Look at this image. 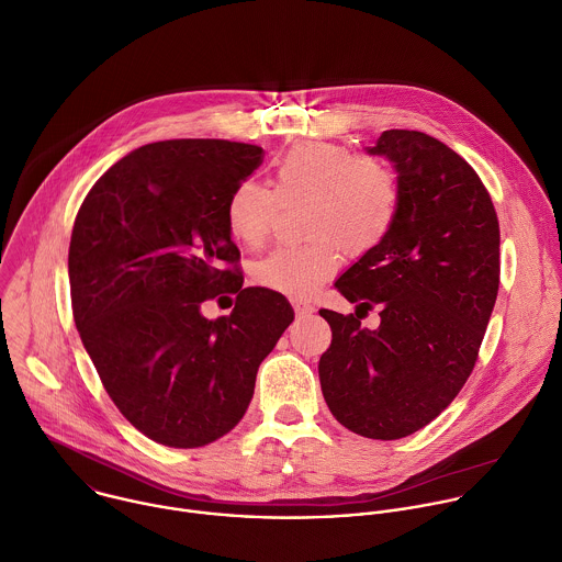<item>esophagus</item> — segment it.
Listing matches in <instances>:
<instances>
[{"label":"esophagus","instance_id":"obj_1","mask_svg":"<svg viewBox=\"0 0 562 562\" xmlns=\"http://www.w3.org/2000/svg\"><path fill=\"white\" fill-rule=\"evenodd\" d=\"M294 310H296L299 318H307V316L314 314V307L310 303H303V301H294Z\"/></svg>","mask_w":562,"mask_h":562}]
</instances>
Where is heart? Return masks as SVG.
Instances as JSON below:
<instances>
[{"instance_id":"obj_1","label":"heart","mask_w":562,"mask_h":562,"mask_svg":"<svg viewBox=\"0 0 562 562\" xmlns=\"http://www.w3.org/2000/svg\"><path fill=\"white\" fill-rule=\"evenodd\" d=\"M274 192L277 199L257 182L237 184L226 200V228L235 241L255 250L270 235L277 200L307 202L303 233L312 239L277 248L252 268L259 285L299 299L338 270L342 250L360 257L378 248L400 209L395 173L384 162L336 143L290 149L274 169Z\"/></svg>"}]
</instances>
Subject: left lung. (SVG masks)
Here are the masks:
<instances>
[{
  "label": "left lung",
  "mask_w": 562,
  "mask_h": 562,
  "mask_svg": "<svg viewBox=\"0 0 562 562\" xmlns=\"http://www.w3.org/2000/svg\"><path fill=\"white\" fill-rule=\"evenodd\" d=\"M400 209L386 239L334 283L380 327L321 310L331 345L318 378L331 415L369 439H400L432 422L465 384L498 292V220L474 169L437 138L382 132ZM358 314V312H356Z\"/></svg>",
  "instance_id": "8db88e82"
}]
</instances>
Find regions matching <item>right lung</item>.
I'll list each match as a JSON object with an SVG mask.
<instances>
[{
  "mask_svg": "<svg viewBox=\"0 0 562 562\" xmlns=\"http://www.w3.org/2000/svg\"><path fill=\"white\" fill-rule=\"evenodd\" d=\"M261 162L257 145L151 143L108 169L77 215V329L119 411L162 446L200 448L233 430L294 321L283 294L237 288V270L222 268L239 259L226 200ZM220 291L238 303L211 322L201 303Z\"/></svg>",
  "mask_w": 562,
  "mask_h": 562,
  "instance_id": "obj_1",
  "label": "right lung"
}]
</instances>
